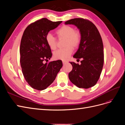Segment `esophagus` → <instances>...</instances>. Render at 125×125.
<instances>
[{"label": "esophagus", "instance_id": "34e87169", "mask_svg": "<svg viewBox=\"0 0 125 125\" xmlns=\"http://www.w3.org/2000/svg\"><path fill=\"white\" fill-rule=\"evenodd\" d=\"M62 63H63V64H66V63H67V61H65V60H63Z\"/></svg>", "mask_w": 125, "mask_h": 125}]
</instances>
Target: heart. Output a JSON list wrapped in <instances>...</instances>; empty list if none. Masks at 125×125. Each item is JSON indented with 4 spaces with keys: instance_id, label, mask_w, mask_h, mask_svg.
<instances>
[{
    "instance_id": "obj_1",
    "label": "heart",
    "mask_w": 125,
    "mask_h": 125,
    "mask_svg": "<svg viewBox=\"0 0 125 125\" xmlns=\"http://www.w3.org/2000/svg\"><path fill=\"white\" fill-rule=\"evenodd\" d=\"M56 33L59 39H65L64 46L65 47L56 51L54 53L55 59L66 60L69 57L73 52V49L77 48L80 44L81 35L80 32L75 30L73 26L63 25L57 30ZM46 43L52 50H55L57 47V38L52 34L47 33L45 37Z\"/></svg>"
}]
</instances>
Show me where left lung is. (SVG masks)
<instances>
[{"label":"left lung","mask_w":125,"mask_h":125,"mask_svg":"<svg viewBox=\"0 0 125 125\" xmlns=\"http://www.w3.org/2000/svg\"><path fill=\"white\" fill-rule=\"evenodd\" d=\"M74 24L80 30L81 41L73 57L81 64L70 63L73 66L68 74L70 81L79 88L88 89L95 85L100 78L104 64L103 44L99 30L91 21L74 18L65 22Z\"/></svg>","instance_id":"left-lung-1"}]
</instances>
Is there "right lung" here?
Wrapping results in <instances>:
<instances>
[{
  "label": "right lung",
  "mask_w": 125,
  "mask_h": 125,
  "mask_svg": "<svg viewBox=\"0 0 125 125\" xmlns=\"http://www.w3.org/2000/svg\"><path fill=\"white\" fill-rule=\"evenodd\" d=\"M62 22L42 18L29 24L23 32L20 47V65L26 81L33 89H46L54 82L62 66L61 60L43 62L52 56L45 37Z\"/></svg>",
  "instance_id": "obj_1"
}]
</instances>
